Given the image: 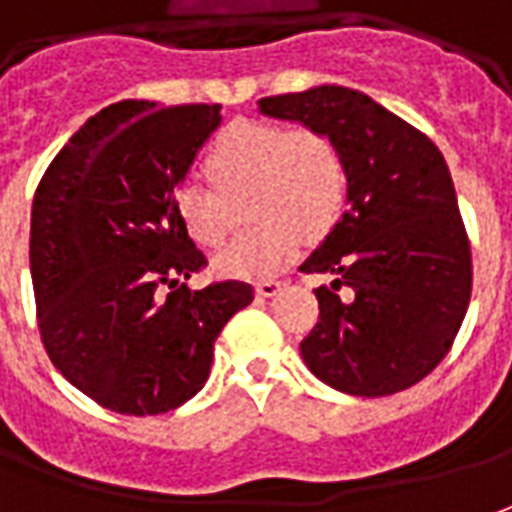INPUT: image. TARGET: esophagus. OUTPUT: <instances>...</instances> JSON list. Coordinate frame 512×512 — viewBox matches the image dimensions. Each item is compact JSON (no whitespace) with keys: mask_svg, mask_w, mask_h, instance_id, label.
<instances>
[{"mask_svg":"<svg viewBox=\"0 0 512 512\" xmlns=\"http://www.w3.org/2000/svg\"><path fill=\"white\" fill-rule=\"evenodd\" d=\"M255 291H257V297H277L280 294V283L277 280H263V283H257L255 285Z\"/></svg>","mask_w":512,"mask_h":512,"instance_id":"1","label":"esophagus"}]
</instances>
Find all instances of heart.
Masks as SVG:
<instances>
[{"label":"heart","instance_id":"1","mask_svg":"<svg viewBox=\"0 0 512 512\" xmlns=\"http://www.w3.org/2000/svg\"><path fill=\"white\" fill-rule=\"evenodd\" d=\"M210 184L187 179L173 190V215L201 246H218L246 218L212 266L224 277L260 280L283 269L305 238H322L347 198V168L336 142L314 128L283 131L269 123H235L207 156Z\"/></svg>","mask_w":512,"mask_h":512}]
</instances>
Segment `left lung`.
Masks as SVG:
<instances>
[{
  "label": "left lung",
  "mask_w": 512,
  "mask_h": 512,
  "mask_svg": "<svg viewBox=\"0 0 512 512\" xmlns=\"http://www.w3.org/2000/svg\"><path fill=\"white\" fill-rule=\"evenodd\" d=\"M257 111L330 137L347 168L342 218L300 266L333 274L314 291L319 322L302 361L344 395L409 389L443 361L471 300V246L446 159L398 114L336 83L263 97Z\"/></svg>",
  "instance_id": "8db88e82"
}]
</instances>
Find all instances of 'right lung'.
<instances>
[{"instance_id":"1","label":"right lung","mask_w":512,"mask_h":512,"mask_svg":"<svg viewBox=\"0 0 512 512\" xmlns=\"http://www.w3.org/2000/svg\"><path fill=\"white\" fill-rule=\"evenodd\" d=\"M218 125L221 106L120 100L69 137L38 184L41 339L58 373L111 412L162 415L190 401L221 328L255 300L238 280L187 288L204 255L173 215V190Z\"/></svg>"}]
</instances>
